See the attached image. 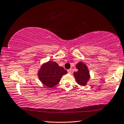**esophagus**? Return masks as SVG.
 Wrapping results in <instances>:
<instances>
[{"label": "esophagus", "mask_w": 124, "mask_h": 124, "mask_svg": "<svg viewBox=\"0 0 124 124\" xmlns=\"http://www.w3.org/2000/svg\"><path fill=\"white\" fill-rule=\"evenodd\" d=\"M67 72H68V73H69V74H71V72H72V70H71V69L68 70H67Z\"/></svg>", "instance_id": "esophagus-1"}]
</instances>
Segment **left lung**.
<instances>
[{
	"instance_id": "1",
	"label": "left lung",
	"mask_w": 124,
	"mask_h": 124,
	"mask_svg": "<svg viewBox=\"0 0 124 124\" xmlns=\"http://www.w3.org/2000/svg\"><path fill=\"white\" fill-rule=\"evenodd\" d=\"M78 71L73 73V76L76 82L81 86L86 85L87 82L90 80V75L87 66L82 62H80L76 65Z\"/></svg>"
}]
</instances>
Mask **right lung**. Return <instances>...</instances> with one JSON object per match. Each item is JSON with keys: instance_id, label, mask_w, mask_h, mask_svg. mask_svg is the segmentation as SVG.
<instances>
[{"instance_id": "1", "label": "right lung", "mask_w": 124, "mask_h": 124, "mask_svg": "<svg viewBox=\"0 0 124 124\" xmlns=\"http://www.w3.org/2000/svg\"><path fill=\"white\" fill-rule=\"evenodd\" d=\"M67 73L63 67L59 66L56 62L50 61L42 64L38 72V76L44 85L52 88L58 84L62 76Z\"/></svg>"}]
</instances>
